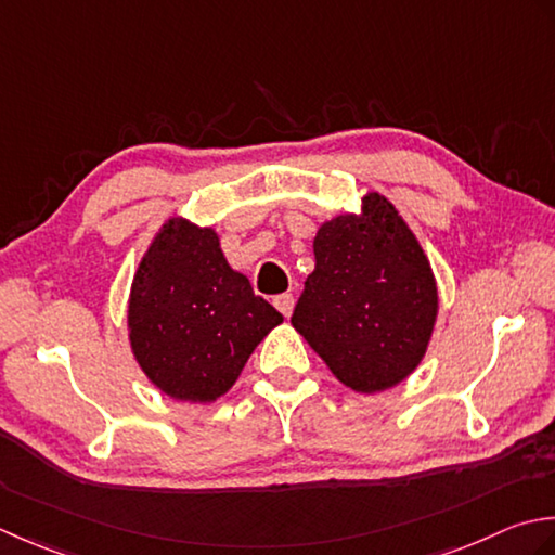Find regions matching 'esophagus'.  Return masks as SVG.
I'll return each mask as SVG.
<instances>
[{
	"label": "esophagus",
	"instance_id": "obj_1",
	"mask_svg": "<svg viewBox=\"0 0 555 555\" xmlns=\"http://www.w3.org/2000/svg\"><path fill=\"white\" fill-rule=\"evenodd\" d=\"M273 304H275V309L282 313V315H287L289 319V313L294 311V294H278V297L273 299Z\"/></svg>",
	"mask_w": 555,
	"mask_h": 555
}]
</instances>
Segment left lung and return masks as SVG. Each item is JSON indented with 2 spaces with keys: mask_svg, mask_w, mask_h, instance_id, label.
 <instances>
[{
  "mask_svg": "<svg viewBox=\"0 0 555 555\" xmlns=\"http://www.w3.org/2000/svg\"><path fill=\"white\" fill-rule=\"evenodd\" d=\"M292 325L354 392L395 388L422 364L438 315L431 263L378 191L323 222Z\"/></svg>",
  "mask_w": 555,
  "mask_h": 555,
  "instance_id": "8db88e82",
  "label": "left lung"
}]
</instances>
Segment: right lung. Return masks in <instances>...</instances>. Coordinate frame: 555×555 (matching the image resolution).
I'll return each instance as SVG.
<instances>
[{
	"label": "right lung",
	"mask_w": 555,
	"mask_h": 555,
	"mask_svg": "<svg viewBox=\"0 0 555 555\" xmlns=\"http://www.w3.org/2000/svg\"><path fill=\"white\" fill-rule=\"evenodd\" d=\"M280 323L282 313L228 263L218 232L186 218L163 224L131 282V352L172 400H218Z\"/></svg>",
	"instance_id": "obj_1"
}]
</instances>
